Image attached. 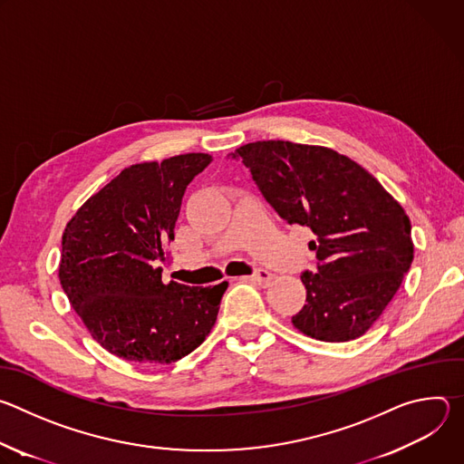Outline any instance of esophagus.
<instances>
[{"mask_svg":"<svg viewBox=\"0 0 464 464\" xmlns=\"http://www.w3.org/2000/svg\"><path fill=\"white\" fill-rule=\"evenodd\" d=\"M251 279H253L255 283L262 285V286H266V285H270V281H272V274H270L268 270H264V268H258V270H255V272H253Z\"/></svg>","mask_w":464,"mask_h":464,"instance_id":"obj_1","label":"esophagus"}]
</instances>
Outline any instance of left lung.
Listing matches in <instances>:
<instances>
[{
    "instance_id": "8db88e82",
    "label": "left lung",
    "mask_w": 464,
    "mask_h": 464,
    "mask_svg": "<svg viewBox=\"0 0 464 464\" xmlns=\"http://www.w3.org/2000/svg\"><path fill=\"white\" fill-rule=\"evenodd\" d=\"M288 224L312 229L317 270L303 272L306 304L292 317L303 334L342 343L363 336L413 262L402 206L356 161L324 147L255 141L229 154Z\"/></svg>"
}]
</instances>
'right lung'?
<instances>
[{"label": "right lung", "mask_w": 464, "mask_h": 464, "mask_svg": "<svg viewBox=\"0 0 464 464\" xmlns=\"http://www.w3.org/2000/svg\"><path fill=\"white\" fill-rule=\"evenodd\" d=\"M211 161L209 154H181L131 165L65 226L60 285L93 340L126 362L169 365L215 326L227 283L165 285L158 266L187 185Z\"/></svg>", "instance_id": "add662e5"}]
</instances>
